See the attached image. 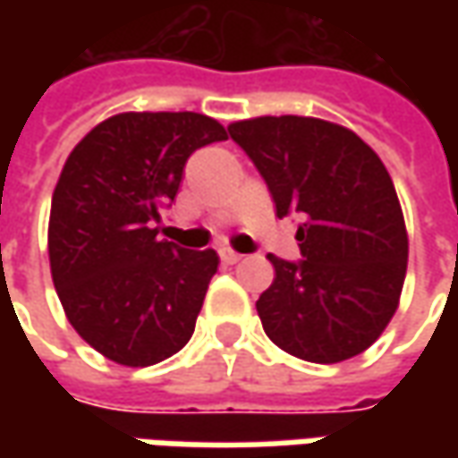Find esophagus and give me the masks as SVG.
<instances>
[{
	"label": "esophagus",
	"mask_w": 458,
	"mask_h": 458,
	"mask_svg": "<svg viewBox=\"0 0 458 458\" xmlns=\"http://www.w3.org/2000/svg\"><path fill=\"white\" fill-rule=\"evenodd\" d=\"M219 257L221 262H226V265H237L239 259H242V255H239V252H232V250H221Z\"/></svg>",
	"instance_id": "1"
}]
</instances>
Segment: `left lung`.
<instances>
[{
	"mask_svg": "<svg viewBox=\"0 0 458 458\" xmlns=\"http://www.w3.org/2000/svg\"><path fill=\"white\" fill-rule=\"evenodd\" d=\"M229 137L255 163L275 214L301 216V259L270 255L275 280L257 301L265 334L298 360L357 357L390 324L408 267L390 173L357 134L313 116H257Z\"/></svg>",
	"mask_w": 458,
	"mask_h": 458,
	"instance_id": "1",
	"label": "left lung"
}]
</instances>
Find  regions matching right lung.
Masks as SVG:
<instances>
[{"label": "right lung", "mask_w": 458, "mask_h": 458, "mask_svg": "<svg viewBox=\"0 0 458 458\" xmlns=\"http://www.w3.org/2000/svg\"><path fill=\"white\" fill-rule=\"evenodd\" d=\"M221 140L226 130L211 116L130 112L68 155L50 206V273L71 326L106 360L150 367L193 336L219 257L157 229L188 157Z\"/></svg>", "instance_id": "add662e5"}]
</instances>
